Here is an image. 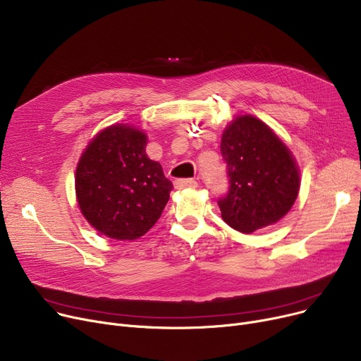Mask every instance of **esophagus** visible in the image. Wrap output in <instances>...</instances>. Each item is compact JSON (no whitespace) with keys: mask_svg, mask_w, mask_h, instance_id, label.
<instances>
[{"mask_svg":"<svg viewBox=\"0 0 361 361\" xmlns=\"http://www.w3.org/2000/svg\"><path fill=\"white\" fill-rule=\"evenodd\" d=\"M197 180L195 179H178L175 180V188L176 190H185V188H197Z\"/></svg>","mask_w":361,"mask_h":361,"instance_id":"esophagus-1","label":"esophagus"}]
</instances>
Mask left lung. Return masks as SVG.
<instances>
[{
  "label": "left lung",
  "instance_id": "obj_1",
  "mask_svg": "<svg viewBox=\"0 0 361 361\" xmlns=\"http://www.w3.org/2000/svg\"><path fill=\"white\" fill-rule=\"evenodd\" d=\"M220 151L231 183L217 201L223 220L243 233L279 221L300 191L297 161L279 136L260 118L238 116L223 130Z\"/></svg>",
  "mask_w": 361,
  "mask_h": 361
}]
</instances>
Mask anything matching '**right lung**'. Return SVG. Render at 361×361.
Instances as JSON below:
<instances>
[{"label":"right lung","instance_id":"obj_1","mask_svg":"<svg viewBox=\"0 0 361 361\" xmlns=\"http://www.w3.org/2000/svg\"><path fill=\"white\" fill-rule=\"evenodd\" d=\"M145 147L142 130L111 125L94 136L76 167L83 217L117 241H133L156 225L173 188L161 164L148 159Z\"/></svg>","mask_w":361,"mask_h":361}]
</instances>
